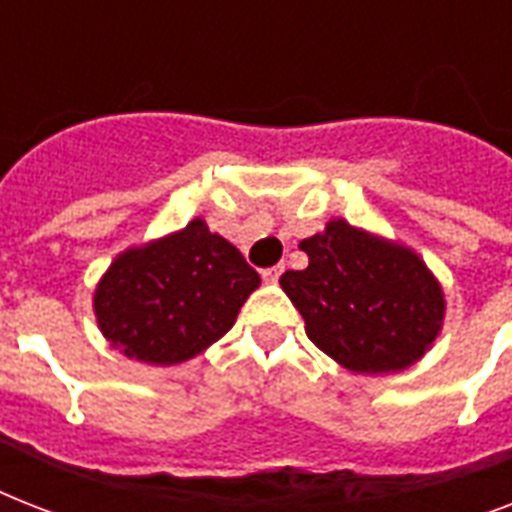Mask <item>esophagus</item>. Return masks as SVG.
Listing matches in <instances>:
<instances>
[{
	"label": "esophagus",
	"mask_w": 512,
	"mask_h": 512,
	"mask_svg": "<svg viewBox=\"0 0 512 512\" xmlns=\"http://www.w3.org/2000/svg\"><path fill=\"white\" fill-rule=\"evenodd\" d=\"M281 273H284V265H273V268H265L263 281H265V284H276V281L281 279Z\"/></svg>",
	"instance_id": "34e87169"
}]
</instances>
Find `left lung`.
<instances>
[{
	"label": "left lung",
	"instance_id": "obj_1",
	"mask_svg": "<svg viewBox=\"0 0 512 512\" xmlns=\"http://www.w3.org/2000/svg\"><path fill=\"white\" fill-rule=\"evenodd\" d=\"M308 268L279 279L316 348L350 372H401L444 324V292L420 255L345 220L300 241Z\"/></svg>",
	"mask_w": 512,
	"mask_h": 512
}]
</instances>
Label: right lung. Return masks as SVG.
I'll use <instances>...</instances> for the list:
<instances>
[{
  "instance_id": "add662e5",
  "label": "right lung",
  "mask_w": 512,
  "mask_h": 512,
  "mask_svg": "<svg viewBox=\"0 0 512 512\" xmlns=\"http://www.w3.org/2000/svg\"><path fill=\"white\" fill-rule=\"evenodd\" d=\"M257 287L239 249L196 217L116 257L92 305L103 337L124 356L172 366L220 340Z\"/></svg>"
}]
</instances>
